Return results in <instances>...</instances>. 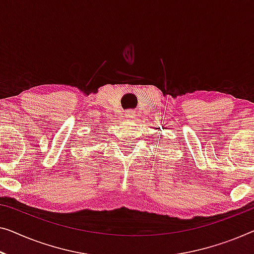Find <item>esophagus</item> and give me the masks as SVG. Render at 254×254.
<instances>
[{
    "label": "esophagus",
    "mask_w": 254,
    "mask_h": 254,
    "mask_svg": "<svg viewBox=\"0 0 254 254\" xmlns=\"http://www.w3.org/2000/svg\"><path fill=\"white\" fill-rule=\"evenodd\" d=\"M126 116L127 117V119H134L135 117V115H134V113L132 112V111H128V112H127V114H126Z\"/></svg>",
    "instance_id": "esophagus-1"
}]
</instances>
